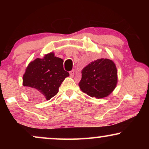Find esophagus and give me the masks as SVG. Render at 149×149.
<instances>
[{
  "label": "esophagus",
  "mask_w": 149,
  "mask_h": 149,
  "mask_svg": "<svg viewBox=\"0 0 149 149\" xmlns=\"http://www.w3.org/2000/svg\"><path fill=\"white\" fill-rule=\"evenodd\" d=\"M70 76L71 77H74V70H71V71H70Z\"/></svg>",
  "instance_id": "obj_1"
}]
</instances>
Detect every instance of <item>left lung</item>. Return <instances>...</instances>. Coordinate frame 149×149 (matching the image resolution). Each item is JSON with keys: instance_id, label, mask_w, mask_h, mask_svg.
<instances>
[{"instance_id": "1", "label": "left lung", "mask_w": 149, "mask_h": 149, "mask_svg": "<svg viewBox=\"0 0 149 149\" xmlns=\"http://www.w3.org/2000/svg\"><path fill=\"white\" fill-rule=\"evenodd\" d=\"M81 90L91 97L103 98L115 89L118 82L117 70L113 61L97 59L89 63L81 71Z\"/></svg>"}]
</instances>
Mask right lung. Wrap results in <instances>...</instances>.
<instances>
[{
    "instance_id": "1",
    "label": "right lung",
    "mask_w": 149,
    "mask_h": 149,
    "mask_svg": "<svg viewBox=\"0 0 149 149\" xmlns=\"http://www.w3.org/2000/svg\"><path fill=\"white\" fill-rule=\"evenodd\" d=\"M63 62L54 52L30 62L23 75V85L28 89V94L37 100H49L56 95L62 83L69 76L64 70Z\"/></svg>"
}]
</instances>
